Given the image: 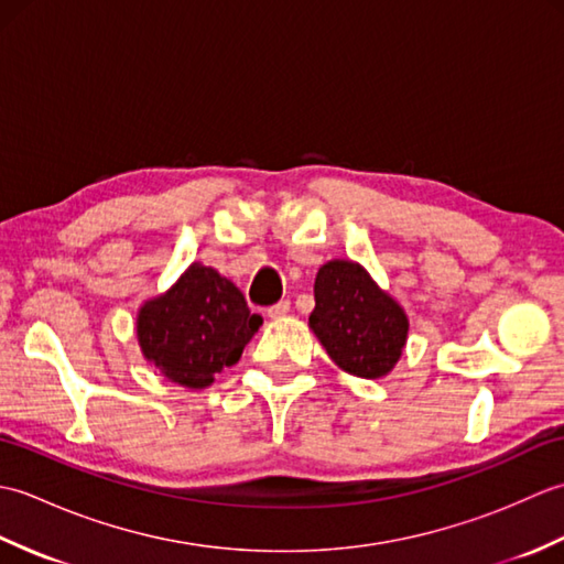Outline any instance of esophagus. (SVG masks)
Returning <instances> with one entry per match:
<instances>
[{
	"mask_svg": "<svg viewBox=\"0 0 564 564\" xmlns=\"http://www.w3.org/2000/svg\"><path fill=\"white\" fill-rule=\"evenodd\" d=\"M291 313V303L289 301H281V303H275V305H271L269 310H267V315L271 317V319H281V317H285Z\"/></svg>",
	"mask_w": 564,
	"mask_h": 564,
	"instance_id": "1",
	"label": "esophagus"
}]
</instances>
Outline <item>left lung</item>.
<instances>
[{"instance_id":"left-lung-1","label":"left lung","mask_w":564,"mask_h":564,"mask_svg":"<svg viewBox=\"0 0 564 564\" xmlns=\"http://www.w3.org/2000/svg\"><path fill=\"white\" fill-rule=\"evenodd\" d=\"M307 325L344 373L366 380L388 376L398 366L410 334L404 307L351 259L319 267Z\"/></svg>"}]
</instances>
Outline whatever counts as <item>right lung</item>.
Here are the masks:
<instances>
[{
	"instance_id": "add662e5",
	"label": "right lung",
	"mask_w": 564,
	"mask_h": 564,
	"mask_svg": "<svg viewBox=\"0 0 564 564\" xmlns=\"http://www.w3.org/2000/svg\"><path fill=\"white\" fill-rule=\"evenodd\" d=\"M261 322L230 279L194 261L174 285L140 305L135 334L142 358L166 380L200 390L239 361Z\"/></svg>"
}]
</instances>
